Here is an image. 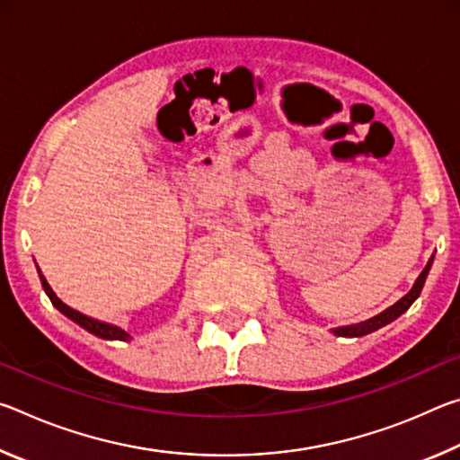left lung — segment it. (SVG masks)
Wrapping results in <instances>:
<instances>
[{"mask_svg": "<svg viewBox=\"0 0 460 460\" xmlns=\"http://www.w3.org/2000/svg\"><path fill=\"white\" fill-rule=\"evenodd\" d=\"M430 266H432V260L428 261V266L424 268L422 274L418 276L414 288H411V290L406 296H403L400 302H395L394 306H389L387 310H384V313L369 318V321H365V323L351 324V326H339V329H334V334H339V337H363V334H369L373 331L381 329V326H385L392 321H395V318H398L400 314L406 313V310L411 306V302H414L420 296V292H422L426 276H428V271H430Z\"/></svg>", "mask_w": 460, "mask_h": 460, "instance_id": "8db88e82", "label": "left lung"}]
</instances>
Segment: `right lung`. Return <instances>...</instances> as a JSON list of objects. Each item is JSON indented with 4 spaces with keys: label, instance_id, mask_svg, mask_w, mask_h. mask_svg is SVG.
I'll return each mask as SVG.
<instances>
[{
    "label": "right lung",
    "instance_id": "1",
    "mask_svg": "<svg viewBox=\"0 0 460 460\" xmlns=\"http://www.w3.org/2000/svg\"><path fill=\"white\" fill-rule=\"evenodd\" d=\"M38 274H40V282H42L44 292L49 294L50 302H52L54 306H57V308L60 310L62 314L71 318V321H75L76 324H81L83 329H87L89 332L97 334V337H101V339H115V341H128V339H129V334H128L126 331H121L119 326H113V324H107V323L95 321V318H91V316H87V314H81L79 310H75V308H71V306H66L65 302H62V300L58 298V296L52 292L50 284L46 282V278L42 276V271H40V270H38Z\"/></svg>",
    "mask_w": 460,
    "mask_h": 460
}]
</instances>
